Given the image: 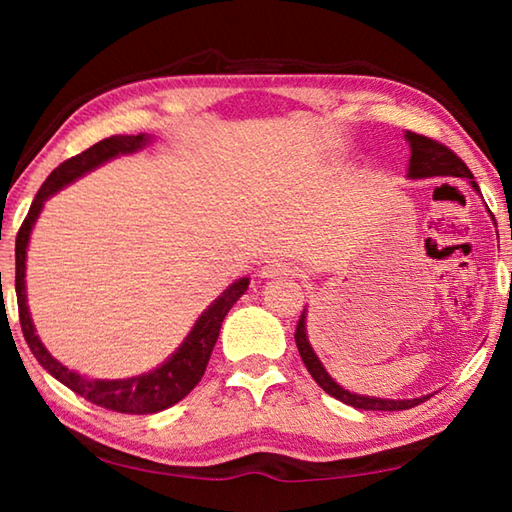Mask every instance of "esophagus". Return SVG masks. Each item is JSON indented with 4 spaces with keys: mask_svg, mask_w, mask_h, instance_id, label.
Instances as JSON below:
<instances>
[{
    "mask_svg": "<svg viewBox=\"0 0 512 512\" xmlns=\"http://www.w3.org/2000/svg\"><path fill=\"white\" fill-rule=\"evenodd\" d=\"M288 275H295V266L286 259H270L262 266V277L266 279H277V277H288Z\"/></svg>",
    "mask_w": 512,
    "mask_h": 512,
    "instance_id": "obj_1",
    "label": "esophagus"
}]
</instances>
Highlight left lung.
I'll list each match as a JSON object with an SVG mask.
<instances>
[{
	"instance_id": "obj_1",
	"label": "left lung",
	"mask_w": 512,
	"mask_h": 512,
	"mask_svg": "<svg viewBox=\"0 0 512 512\" xmlns=\"http://www.w3.org/2000/svg\"><path fill=\"white\" fill-rule=\"evenodd\" d=\"M405 140L409 143L411 149V158H409V171L407 178L411 180H422V178H464L471 182V187L480 193V187L473 178L471 169L464 165V162L453 154L449 147H444L438 140H431L427 136L407 132ZM306 312H301V319L297 323V332H295V341H297V350L301 354V361L306 363L308 372L312 378L317 380V385L330 394L332 398L345 402V405L356 407V409H365V411H402V409H411L420 405V402L427 400L429 396H420V398H411V400H389V398H374V396H361V394H352V391L343 389L336 380L328 374V369L323 367L319 361V356L314 354L312 345L308 341V330H306Z\"/></svg>"
}]
</instances>
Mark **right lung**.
Instances as JSON below:
<instances>
[{
	"instance_id": "right-lung-1",
	"label": "right lung",
	"mask_w": 512,
	"mask_h": 512,
	"mask_svg": "<svg viewBox=\"0 0 512 512\" xmlns=\"http://www.w3.org/2000/svg\"><path fill=\"white\" fill-rule=\"evenodd\" d=\"M149 143H151L149 134L110 136L101 140V143L92 145L90 149H85L83 154L61 162V165L50 173L48 180L41 184L39 193L30 204L26 220L19 228L17 242H15V290H17L19 321H21V330H24V339L30 347V352L35 354V358L41 363L43 369H48L50 376L57 378L65 387H70L74 394L94 402V405L112 409V411H121V413H156L176 405V402H180L184 396H187L204 376L206 363H209L217 336H220L224 317L228 314V310L233 308V303L248 290V284H250L248 277L233 281V284L228 286L222 295L200 314V319L195 321L191 332L187 334V339L182 341L178 350L173 352L165 363L140 376L116 378V380L81 376L79 372H74V369L61 365L57 358L46 350V345L39 341L35 325H32V319H30L28 303H26V250H28L32 226H35L37 217L43 209V202L52 198V195L61 191L63 187H68L70 182L85 176V173L105 165L107 160L123 154H134V151L143 149Z\"/></svg>"
}]
</instances>
